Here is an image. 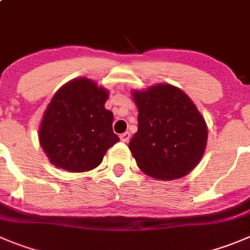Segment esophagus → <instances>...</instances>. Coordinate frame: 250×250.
<instances>
[{"label": "esophagus", "instance_id": "esophagus-1", "mask_svg": "<svg viewBox=\"0 0 250 250\" xmlns=\"http://www.w3.org/2000/svg\"><path fill=\"white\" fill-rule=\"evenodd\" d=\"M120 138H121V141L125 142V143H127V142L130 139V133L129 132L122 133V134H121V136H120Z\"/></svg>", "mask_w": 250, "mask_h": 250}]
</instances>
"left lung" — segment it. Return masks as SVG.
I'll list each match as a JSON object with an SVG mask.
<instances>
[{
  "mask_svg": "<svg viewBox=\"0 0 250 250\" xmlns=\"http://www.w3.org/2000/svg\"><path fill=\"white\" fill-rule=\"evenodd\" d=\"M138 130L129 146L138 167L157 180L185 176L199 164L207 144V125L190 97L169 83L132 91Z\"/></svg>",
  "mask_w": 250,
  "mask_h": 250,
  "instance_id": "left-lung-1",
  "label": "left lung"
}]
</instances>
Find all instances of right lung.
I'll return each instance as SVG.
<instances>
[{"label":"right lung","mask_w":250,"mask_h":250,"mask_svg":"<svg viewBox=\"0 0 250 250\" xmlns=\"http://www.w3.org/2000/svg\"><path fill=\"white\" fill-rule=\"evenodd\" d=\"M108 91L87 78L74 79L55 92L43 114L39 142L51 164L71 172L95 169L120 142L113 113L104 108Z\"/></svg>","instance_id":"obj_1"}]
</instances>
